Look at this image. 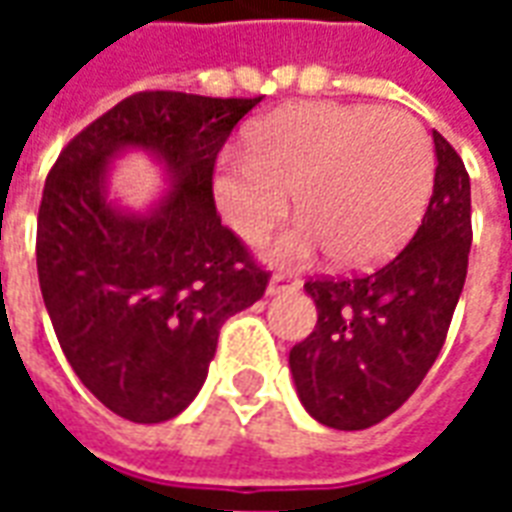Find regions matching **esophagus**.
<instances>
[{
	"mask_svg": "<svg viewBox=\"0 0 512 512\" xmlns=\"http://www.w3.org/2000/svg\"><path fill=\"white\" fill-rule=\"evenodd\" d=\"M301 285V279L290 271H277L274 277L268 279V293L277 296V293H285V290H296Z\"/></svg>",
	"mask_w": 512,
	"mask_h": 512,
	"instance_id": "34e87169",
	"label": "esophagus"
}]
</instances>
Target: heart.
I'll return each instance as SVG.
<instances>
[{"mask_svg": "<svg viewBox=\"0 0 512 512\" xmlns=\"http://www.w3.org/2000/svg\"><path fill=\"white\" fill-rule=\"evenodd\" d=\"M433 147L403 109L307 104L282 109L246 136V156L224 161L213 191L224 219L249 244L290 208L304 219L274 246L279 260L332 252L348 268L376 266L400 249L425 211Z\"/></svg>", "mask_w": 512, "mask_h": 512, "instance_id": "heart-1", "label": "heart"}]
</instances>
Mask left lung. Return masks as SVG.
<instances>
[{
    "instance_id": "obj_1",
    "label": "left lung",
    "mask_w": 512,
    "mask_h": 512,
    "mask_svg": "<svg viewBox=\"0 0 512 512\" xmlns=\"http://www.w3.org/2000/svg\"><path fill=\"white\" fill-rule=\"evenodd\" d=\"M436 178L414 238L359 277L307 279L318 307L290 373L326 428L365 430L395 414L428 376L461 299L472 246V186L455 147L433 131Z\"/></svg>"
}]
</instances>
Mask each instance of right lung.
Here are the masks:
<instances>
[{
	"label": "right lung",
	"mask_w": 512,
	"mask_h": 512,
	"mask_svg": "<svg viewBox=\"0 0 512 512\" xmlns=\"http://www.w3.org/2000/svg\"><path fill=\"white\" fill-rule=\"evenodd\" d=\"M260 98L145 90L73 136L38 211V279L73 373L117 417H178L208 376L219 329L266 293V268L224 227L216 156ZM126 146L153 149L173 191L145 217L105 200L103 169Z\"/></svg>",
	"instance_id": "obj_1"
}]
</instances>
